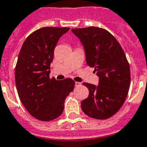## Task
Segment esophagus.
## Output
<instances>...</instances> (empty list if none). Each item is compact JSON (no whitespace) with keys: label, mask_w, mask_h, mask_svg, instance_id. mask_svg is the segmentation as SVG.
Masks as SVG:
<instances>
[{"label":"esophagus","mask_w":147,"mask_h":147,"mask_svg":"<svg viewBox=\"0 0 147 147\" xmlns=\"http://www.w3.org/2000/svg\"><path fill=\"white\" fill-rule=\"evenodd\" d=\"M81 82H78V81H76V82H75V86H76V87L81 86Z\"/></svg>","instance_id":"esophagus-1"}]
</instances>
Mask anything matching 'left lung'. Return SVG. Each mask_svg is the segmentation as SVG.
I'll list each match as a JSON object with an SVG mask.
<instances>
[{
  "label": "left lung",
  "instance_id": "8db88e82",
  "mask_svg": "<svg viewBox=\"0 0 147 147\" xmlns=\"http://www.w3.org/2000/svg\"><path fill=\"white\" fill-rule=\"evenodd\" d=\"M83 45L86 62L95 68L98 85L83 83L89 90L81 109L92 118L107 119L124 104L130 86V68L118 41L103 29L90 26L71 30Z\"/></svg>",
  "mask_w": 147,
  "mask_h": 147
}]
</instances>
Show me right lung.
Instances as JSON below:
<instances>
[{"instance_id":"add662e5","label":"right lung","mask_w":147,"mask_h":147,"mask_svg":"<svg viewBox=\"0 0 147 147\" xmlns=\"http://www.w3.org/2000/svg\"><path fill=\"white\" fill-rule=\"evenodd\" d=\"M68 27H43L31 34L23 43L16 66V84L19 98L29 113L42 121L57 118L64 102L73 92L70 78H49L50 64L59 40Z\"/></svg>"}]
</instances>
